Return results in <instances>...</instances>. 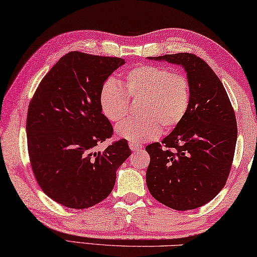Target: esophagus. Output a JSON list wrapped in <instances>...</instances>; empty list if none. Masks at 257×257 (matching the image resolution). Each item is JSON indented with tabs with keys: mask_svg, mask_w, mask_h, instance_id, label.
Returning a JSON list of instances; mask_svg holds the SVG:
<instances>
[{
	"mask_svg": "<svg viewBox=\"0 0 257 257\" xmlns=\"http://www.w3.org/2000/svg\"><path fill=\"white\" fill-rule=\"evenodd\" d=\"M130 146V149H131L132 151H139L141 150L144 147H142V145H138V144H133V142H131V144L128 145Z\"/></svg>",
	"mask_w": 257,
	"mask_h": 257,
	"instance_id": "esophagus-1",
	"label": "esophagus"
}]
</instances>
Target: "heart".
Returning a JSON list of instances; mask_svg holds the SVG:
<instances>
[{
  "instance_id": "obj_1",
  "label": "heart",
  "mask_w": 257,
  "mask_h": 257,
  "mask_svg": "<svg viewBox=\"0 0 257 257\" xmlns=\"http://www.w3.org/2000/svg\"><path fill=\"white\" fill-rule=\"evenodd\" d=\"M128 101H139V116L117 126V136L133 144L153 140L162 131H173L184 119L191 102L190 82L166 67L139 65L126 71L123 87L109 78L99 93L101 111L111 123L125 118Z\"/></svg>"
}]
</instances>
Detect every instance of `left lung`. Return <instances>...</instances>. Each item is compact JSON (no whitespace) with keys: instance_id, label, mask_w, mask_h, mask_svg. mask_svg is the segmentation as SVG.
Returning a JSON list of instances; mask_svg holds the SVG:
<instances>
[{"instance_id":"left-lung-1","label":"left lung","mask_w":257,"mask_h":257,"mask_svg":"<svg viewBox=\"0 0 257 257\" xmlns=\"http://www.w3.org/2000/svg\"><path fill=\"white\" fill-rule=\"evenodd\" d=\"M181 65L191 87L188 113L150 155L146 180L151 196L176 211L211 201L225 186L232 165L237 120L223 84L203 59L192 53L149 57Z\"/></svg>"}]
</instances>
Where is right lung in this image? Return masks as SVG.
<instances>
[{"label": "right lung", "instance_id": "add662e5", "mask_svg": "<svg viewBox=\"0 0 257 257\" xmlns=\"http://www.w3.org/2000/svg\"><path fill=\"white\" fill-rule=\"evenodd\" d=\"M124 64L121 58L67 53L29 102L26 131L33 173L45 195L66 207L87 208L106 199L116 171L131 155L125 139L94 151L113 132L101 112V86Z\"/></svg>", "mask_w": 257, "mask_h": 257}]
</instances>
